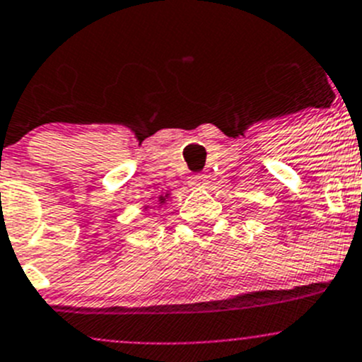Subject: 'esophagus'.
Instances as JSON below:
<instances>
[{
    "mask_svg": "<svg viewBox=\"0 0 362 362\" xmlns=\"http://www.w3.org/2000/svg\"><path fill=\"white\" fill-rule=\"evenodd\" d=\"M207 182H209L207 175H193V177L189 178V185H191V187H194V189L206 187Z\"/></svg>",
    "mask_w": 362,
    "mask_h": 362,
    "instance_id": "1",
    "label": "esophagus"
}]
</instances>
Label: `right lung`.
Returning a JSON list of instances; mask_svg holds the SVG:
<instances>
[{
  "label": "right lung",
  "instance_id": "obj_1",
  "mask_svg": "<svg viewBox=\"0 0 362 362\" xmlns=\"http://www.w3.org/2000/svg\"><path fill=\"white\" fill-rule=\"evenodd\" d=\"M160 200H163V199H160Z\"/></svg>",
  "mask_w": 362,
  "mask_h": 362
}]
</instances>
